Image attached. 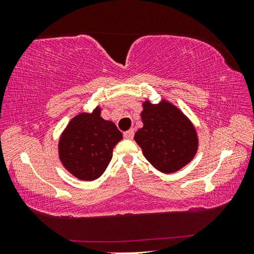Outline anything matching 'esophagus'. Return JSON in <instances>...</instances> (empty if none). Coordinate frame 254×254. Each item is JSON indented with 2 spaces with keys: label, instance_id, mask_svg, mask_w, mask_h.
<instances>
[{
  "label": "esophagus",
  "instance_id": "1",
  "mask_svg": "<svg viewBox=\"0 0 254 254\" xmlns=\"http://www.w3.org/2000/svg\"><path fill=\"white\" fill-rule=\"evenodd\" d=\"M123 136L126 137V139H133V136H134V131L128 130L127 132H124L123 133Z\"/></svg>",
  "mask_w": 254,
  "mask_h": 254
}]
</instances>
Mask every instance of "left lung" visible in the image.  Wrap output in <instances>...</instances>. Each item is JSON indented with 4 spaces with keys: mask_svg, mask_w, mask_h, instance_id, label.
Returning <instances> with one entry per match:
<instances>
[{
    "mask_svg": "<svg viewBox=\"0 0 254 254\" xmlns=\"http://www.w3.org/2000/svg\"><path fill=\"white\" fill-rule=\"evenodd\" d=\"M143 127L134 140L154 168L171 174L183 168L197 151L196 130L177 107L163 101L160 104L144 102L141 113Z\"/></svg>",
    "mask_w": 254,
    "mask_h": 254,
    "instance_id": "1",
    "label": "left lung"
}]
</instances>
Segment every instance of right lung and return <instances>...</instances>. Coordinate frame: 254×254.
Listing matches in <instances>:
<instances>
[{
    "instance_id": "right-lung-1",
    "label": "right lung",
    "mask_w": 254,
    "mask_h": 254,
    "mask_svg": "<svg viewBox=\"0 0 254 254\" xmlns=\"http://www.w3.org/2000/svg\"><path fill=\"white\" fill-rule=\"evenodd\" d=\"M122 137L117 126L102 119L96 107L92 114H78L68 124L59 141L60 160L78 179L95 180L107 168Z\"/></svg>"
}]
</instances>
